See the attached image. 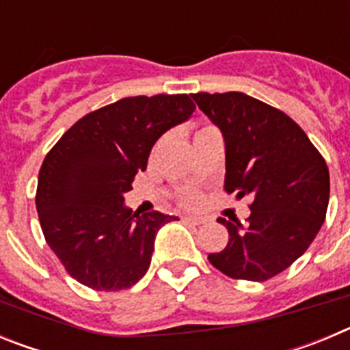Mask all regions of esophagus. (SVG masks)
Returning a JSON list of instances; mask_svg holds the SVG:
<instances>
[{
    "label": "esophagus",
    "instance_id": "obj_1",
    "mask_svg": "<svg viewBox=\"0 0 350 350\" xmlns=\"http://www.w3.org/2000/svg\"><path fill=\"white\" fill-rule=\"evenodd\" d=\"M182 221L184 222H187V224H191V226H200V224H203V219H200V217H193V215H182Z\"/></svg>",
    "mask_w": 350,
    "mask_h": 350
}]
</instances>
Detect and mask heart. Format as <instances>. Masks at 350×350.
I'll return each mask as SVG.
<instances>
[{"label":"heart","instance_id":"heart-1","mask_svg":"<svg viewBox=\"0 0 350 350\" xmlns=\"http://www.w3.org/2000/svg\"><path fill=\"white\" fill-rule=\"evenodd\" d=\"M198 202H200V198H198L196 194H187V196H185V203H187V205H198Z\"/></svg>","mask_w":350,"mask_h":350}]
</instances>
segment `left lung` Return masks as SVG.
<instances>
[{"instance_id": "1", "label": "left lung", "mask_w": 350, "mask_h": 350, "mask_svg": "<svg viewBox=\"0 0 350 350\" xmlns=\"http://www.w3.org/2000/svg\"><path fill=\"white\" fill-rule=\"evenodd\" d=\"M193 100L224 138V189L252 196L247 224L217 219L230 242L208 261L231 279H271L319 233L329 203L326 161L295 120L252 96L198 92Z\"/></svg>"}]
</instances>
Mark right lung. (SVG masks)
Here are the masks:
<instances>
[{"label": "right lung", "mask_w": 350, "mask_h": 350, "mask_svg": "<svg viewBox=\"0 0 350 350\" xmlns=\"http://www.w3.org/2000/svg\"><path fill=\"white\" fill-rule=\"evenodd\" d=\"M194 108L187 94L124 98L82 117L47 154L36 189L40 224L80 284L120 291L147 273L157 231L178 217L133 213L124 194L156 142Z\"/></svg>", "instance_id": "right-lung-1"}]
</instances>
